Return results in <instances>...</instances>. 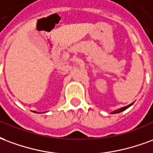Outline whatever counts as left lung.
Instances as JSON below:
<instances>
[{"instance_id":"8db88e82","label":"left lung","mask_w":153,"mask_h":153,"mask_svg":"<svg viewBox=\"0 0 153 153\" xmlns=\"http://www.w3.org/2000/svg\"><path fill=\"white\" fill-rule=\"evenodd\" d=\"M132 104H133V102H132V103H130V104H129V105L126 106V107H123V108H121L115 110V111L112 112V114H116V113H119V112H123V111H125L126 109H127V108H130V106L132 105Z\"/></svg>"}]
</instances>
